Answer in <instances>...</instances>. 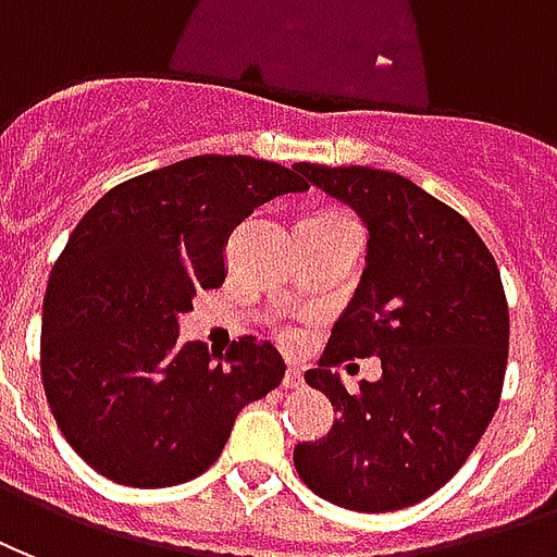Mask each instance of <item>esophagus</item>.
I'll return each instance as SVG.
<instances>
[{
    "instance_id": "obj_1",
    "label": "esophagus",
    "mask_w": 557,
    "mask_h": 557,
    "mask_svg": "<svg viewBox=\"0 0 557 557\" xmlns=\"http://www.w3.org/2000/svg\"><path fill=\"white\" fill-rule=\"evenodd\" d=\"M302 383H306V380H302V368H299V364H290L287 373H284V388H299Z\"/></svg>"
}]
</instances>
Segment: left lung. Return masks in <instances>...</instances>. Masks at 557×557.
<instances>
[{"mask_svg": "<svg viewBox=\"0 0 557 557\" xmlns=\"http://www.w3.org/2000/svg\"><path fill=\"white\" fill-rule=\"evenodd\" d=\"M294 169L368 228L359 287L306 373L338 418L323 440L296 445V472L359 513L418 505L469 460L498 409L510 335L502 275L472 225L407 177ZM368 355L384 376L347 393L331 368Z\"/></svg>", "mask_w": 557, "mask_h": 557, "instance_id": "8db88e82", "label": "left lung"}]
</instances>
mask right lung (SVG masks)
I'll return each instance as SVG.
<instances>
[{
	"label": "right lung",
	"instance_id": "right-lung-1",
	"mask_svg": "<svg viewBox=\"0 0 557 557\" xmlns=\"http://www.w3.org/2000/svg\"><path fill=\"white\" fill-rule=\"evenodd\" d=\"M296 169L189 157L109 189L73 228L44 296L40 373L64 440L124 486L207 472L239 409L282 383L270 341L219 359L181 341L198 290L225 282L231 231L275 195L306 193Z\"/></svg>",
	"mask_w": 557,
	"mask_h": 557
}]
</instances>
